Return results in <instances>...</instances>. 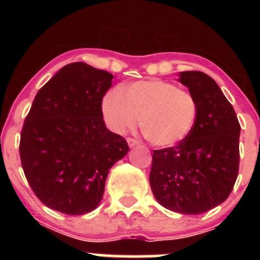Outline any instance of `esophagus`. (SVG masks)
Returning a JSON list of instances; mask_svg holds the SVG:
<instances>
[{
	"instance_id": "1",
	"label": "esophagus",
	"mask_w": 260,
	"mask_h": 260,
	"mask_svg": "<svg viewBox=\"0 0 260 260\" xmlns=\"http://www.w3.org/2000/svg\"><path fill=\"white\" fill-rule=\"evenodd\" d=\"M127 143H128V145H129L131 148H132V147H136V145H138V144H139L138 140L134 139V138H129V137H128V138H127Z\"/></svg>"
}]
</instances>
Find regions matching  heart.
<instances>
[{"label":"heart","instance_id":"b5f03b06","mask_svg":"<svg viewBox=\"0 0 260 260\" xmlns=\"http://www.w3.org/2000/svg\"><path fill=\"white\" fill-rule=\"evenodd\" d=\"M103 115L112 131L122 133L139 118L143 136L153 145L170 148L192 133L199 116L192 92L164 80H140L107 91Z\"/></svg>","mask_w":260,"mask_h":260}]
</instances>
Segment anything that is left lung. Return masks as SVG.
Returning a JSON list of instances; mask_svg holds the SVG:
<instances>
[{
	"label": "left lung",
	"mask_w": 260,
	"mask_h": 260,
	"mask_svg": "<svg viewBox=\"0 0 260 260\" xmlns=\"http://www.w3.org/2000/svg\"><path fill=\"white\" fill-rule=\"evenodd\" d=\"M178 80L199 104L192 133L175 147L154 150L150 187L164 208L198 215L225 202L237 180L241 126L216 82L198 71Z\"/></svg>",
	"instance_id": "obj_1"
}]
</instances>
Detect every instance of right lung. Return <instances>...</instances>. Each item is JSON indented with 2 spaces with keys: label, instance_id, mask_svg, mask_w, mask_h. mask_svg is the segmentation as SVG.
I'll return each mask as SVG.
<instances>
[{
  "label": "right lung",
  "instance_id": "add662e5",
  "mask_svg": "<svg viewBox=\"0 0 260 260\" xmlns=\"http://www.w3.org/2000/svg\"><path fill=\"white\" fill-rule=\"evenodd\" d=\"M113 76L84 62L64 66L35 96L20 133L26 181L47 208L82 215L99 205L110 169L129 150L103 120Z\"/></svg>",
  "mask_w": 260,
  "mask_h": 260
}]
</instances>
